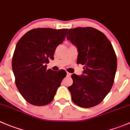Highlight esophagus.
<instances>
[{"label": "esophagus", "mask_w": 130, "mask_h": 130, "mask_svg": "<svg viewBox=\"0 0 130 130\" xmlns=\"http://www.w3.org/2000/svg\"><path fill=\"white\" fill-rule=\"evenodd\" d=\"M71 76V73H69V72H67V76H68V77H70Z\"/></svg>", "instance_id": "1"}]
</instances>
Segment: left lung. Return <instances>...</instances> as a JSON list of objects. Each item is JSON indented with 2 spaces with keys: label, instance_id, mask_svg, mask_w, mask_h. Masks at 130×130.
<instances>
[{
  "label": "left lung",
  "instance_id": "1",
  "mask_svg": "<svg viewBox=\"0 0 130 130\" xmlns=\"http://www.w3.org/2000/svg\"><path fill=\"white\" fill-rule=\"evenodd\" d=\"M67 40L77 47V63L84 65L83 74H73L69 87L72 100L82 108L101 103L114 82L117 61L111 42L102 32L90 27L70 29Z\"/></svg>",
  "mask_w": 130,
  "mask_h": 130
}]
</instances>
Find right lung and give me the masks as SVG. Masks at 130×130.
<instances>
[{
	"mask_svg": "<svg viewBox=\"0 0 130 130\" xmlns=\"http://www.w3.org/2000/svg\"><path fill=\"white\" fill-rule=\"evenodd\" d=\"M67 31L33 29L26 32L16 45L12 58L15 84L29 103L35 106L50 103L67 76L64 70H47L46 64L49 59H54L55 49L64 41Z\"/></svg>",
	"mask_w": 130,
	"mask_h": 130,
	"instance_id": "obj_1",
	"label": "right lung"
}]
</instances>
